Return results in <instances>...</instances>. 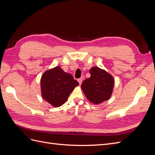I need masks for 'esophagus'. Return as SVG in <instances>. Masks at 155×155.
<instances>
[{"label":"esophagus","instance_id":"esophagus-1","mask_svg":"<svg viewBox=\"0 0 155 155\" xmlns=\"http://www.w3.org/2000/svg\"><path fill=\"white\" fill-rule=\"evenodd\" d=\"M78 81L79 82V85H81V83H82V79L81 78H80V79H78Z\"/></svg>","mask_w":155,"mask_h":155}]
</instances>
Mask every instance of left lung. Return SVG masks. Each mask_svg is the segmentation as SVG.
Instances as JSON below:
<instances>
[{"instance_id":"1","label":"left lung","mask_w":155,"mask_h":155,"mask_svg":"<svg viewBox=\"0 0 155 155\" xmlns=\"http://www.w3.org/2000/svg\"><path fill=\"white\" fill-rule=\"evenodd\" d=\"M91 77L81 84V88L87 100L94 104H100L109 100L114 85V79L111 74L97 67L90 69Z\"/></svg>"}]
</instances>
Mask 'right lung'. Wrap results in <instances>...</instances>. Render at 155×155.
Instances as JSON below:
<instances>
[{"label":"right lung","instance_id":"right-lung-1","mask_svg":"<svg viewBox=\"0 0 155 155\" xmlns=\"http://www.w3.org/2000/svg\"><path fill=\"white\" fill-rule=\"evenodd\" d=\"M78 85L79 83L72 75L64 72L60 67L46 70L41 78L42 97L54 107L63 105Z\"/></svg>","mask_w":155,"mask_h":155}]
</instances>
